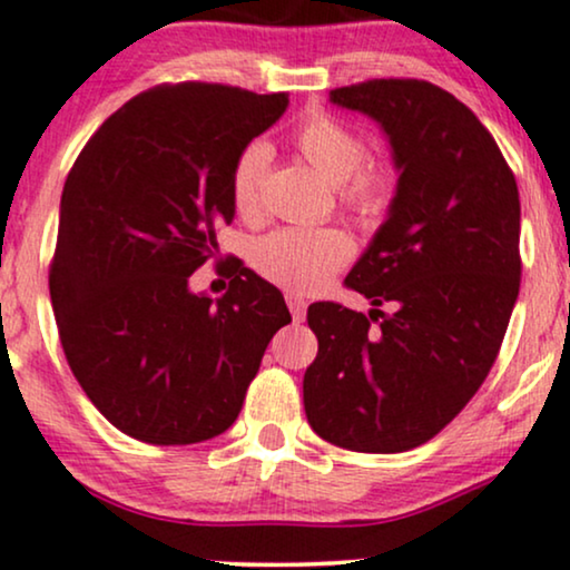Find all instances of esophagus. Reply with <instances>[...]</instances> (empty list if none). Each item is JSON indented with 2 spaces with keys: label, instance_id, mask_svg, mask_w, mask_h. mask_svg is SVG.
<instances>
[{
  "label": "esophagus",
  "instance_id": "esophagus-1",
  "mask_svg": "<svg viewBox=\"0 0 570 570\" xmlns=\"http://www.w3.org/2000/svg\"><path fill=\"white\" fill-rule=\"evenodd\" d=\"M286 305H289L294 322H303L305 318V299L299 294H286Z\"/></svg>",
  "mask_w": 570,
  "mask_h": 570
}]
</instances>
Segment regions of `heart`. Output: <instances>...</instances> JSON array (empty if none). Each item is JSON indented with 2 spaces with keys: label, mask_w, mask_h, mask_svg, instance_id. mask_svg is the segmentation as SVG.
Wrapping results in <instances>:
<instances>
[{
  "label": "heart",
  "mask_w": 570,
  "mask_h": 570,
  "mask_svg": "<svg viewBox=\"0 0 570 570\" xmlns=\"http://www.w3.org/2000/svg\"><path fill=\"white\" fill-rule=\"evenodd\" d=\"M294 147L332 185H340V198L364 225H372L385 214L394 189L389 168L362 166L367 147L356 130L330 115H311L294 128ZM271 160L265 141H252L240 149L230 174L233 206L240 214L259 208V185ZM353 244L340 227H278L263 235L252 248V263L281 289L311 294L330 281L332 273L351 257Z\"/></svg>",
  "instance_id": "b5f03b06"
}]
</instances>
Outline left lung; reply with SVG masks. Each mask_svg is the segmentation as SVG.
<instances>
[{
  "instance_id": "obj_1",
  "label": "left lung",
  "mask_w": 570,
  "mask_h": 570,
  "mask_svg": "<svg viewBox=\"0 0 570 570\" xmlns=\"http://www.w3.org/2000/svg\"><path fill=\"white\" fill-rule=\"evenodd\" d=\"M330 101L381 126L399 179L345 278L372 311L307 307L305 415L337 448L404 453L466 407L499 356L520 292V193L490 130L436 85L367 80Z\"/></svg>"
}]
</instances>
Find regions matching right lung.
<instances>
[{
    "mask_svg": "<svg viewBox=\"0 0 570 570\" xmlns=\"http://www.w3.org/2000/svg\"><path fill=\"white\" fill-rule=\"evenodd\" d=\"M289 107L214 82L158 85L104 122L61 195L50 299L77 383L122 434L195 444L244 407L284 294L240 259L219 299L189 289L235 217L230 174Z\"/></svg>",
    "mask_w": 570,
    "mask_h": 570,
    "instance_id": "add662e5",
    "label": "right lung"
}]
</instances>
